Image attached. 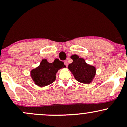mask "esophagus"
Instances as JSON below:
<instances>
[{
    "instance_id": "1",
    "label": "esophagus",
    "mask_w": 127,
    "mask_h": 127,
    "mask_svg": "<svg viewBox=\"0 0 127 127\" xmlns=\"http://www.w3.org/2000/svg\"><path fill=\"white\" fill-rule=\"evenodd\" d=\"M64 64L66 67L68 65V63H67V61H64Z\"/></svg>"
}]
</instances>
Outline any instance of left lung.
Wrapping results in <instances>:
<instances>
[{
	"label": "left lung",
	"mask_w": 127,
	"mask_h": 127,
	"mask_svg": "<svg viewBox=\"0 0 127 127\" xmlns=\"http://www.w3.org/2000/svg\"><path fill=\"white\" fill-rule=\"evenodd\" d=\"M71 59L73 62L68 64V68L76 80L83 84H90L95 75V67L87 64L85 60L79 58L77 55H72Z\"/></svg>",
	"instance_id": "1"
}]
</instances>
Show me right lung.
Listing matches in <instances>:
<instances>
[{
	"label": "right lung",
	"mask_w": 127,
	"mask_h": 127,
	"mask_svg": "<svg viewBox=\"0 0 127 127\" xmlns=\"http://www.w3.org/2000/svg\"><path fill=\"white\" fill-rule=\"evenodd\" d=\"M63 67H65V65L59 60L56 59L49 63L46 59H43L38 67L32 70L30 76L36 85L45 87L54 82L58 70Z\"/></svg>",
	"instance_id": "add662e5"
}]
</instances>
